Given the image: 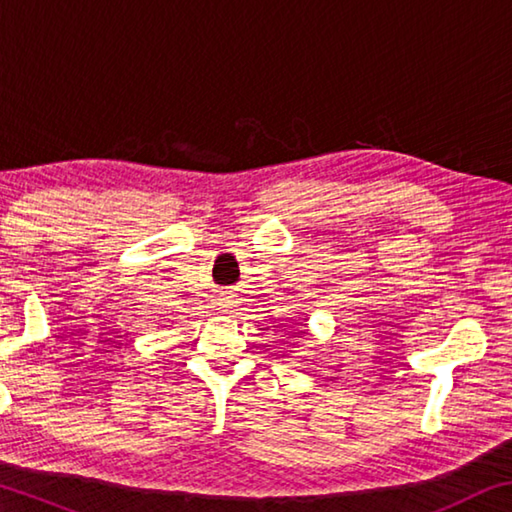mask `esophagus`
Returning a JSON list of instances; mask_svg holds the SVG:
<instances>
[{"label":"esophagus","instance_id":"1","mask_svg":"<svg viewBox=\"0 0 512 512\" xmlns=\"http://www.w3.org/2000/svg\"><path fill=\"white\" fill-rule=\"evenodd\" d=\"M219 306H221V309H224V313H230L232 306H235V300H232V297H224Z\"/></svg>","mask_w":512,"mask_h":512}]
</instances>
